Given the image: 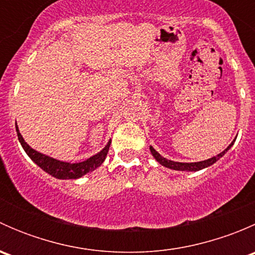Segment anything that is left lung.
<instances>
[{
    "instance_id": "1",
    "label": "left lung",
    "mask_w": 255,
    "mask_h": 255,
    "mask_svg": "<svg viewBox=\"0 0 255 255\" xmlns=\"http://www.w3.org/2000/svg\"><path fill=\"white\" fill-rule=\"evenodd\" d=\"M233 143H235V140H233V142L231 143L230 145L225 149V150L221 151V153L217 154L216 156H212V158L206 159V160L197 161V163H180V161L169 160V159L161 156L160 154H159L158 151H156L151 145L149 146V149H150V153H151V155L154 156V159H155L159 164H161L163 166H165V168L171 169V170H179V171H199V170H202V169H205V168H208V166H211L212 164H215L217 160H220V159L222 158V156L225 155L228 150H230L231 146L233 145Z\"/></svg>"
}]
</instances>
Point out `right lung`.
I'll return each mask as SVG.
<instances>
[{
    "mask_svg": "<svg viewBox=\"0 0 255 255\" xmlns=\"http://www.w3.org/2000/svg\"><path fill=\"white\" fill-rule=\"evenodd\" d=\"M16 130L18 135V140H19L20 145L24 149V151L27 153V155L39 166L40 169L48 173L49 175L56 177V179L61 180H69V179H79V177L84 176L85 174L90 173V171H94L95 169L99 168L102 163L106 159L107 153H109L110 145H111V140H109V143L105 145V148L101 151H99L95 155L90 156L89 159L84 161H80V163H68V161H61L58 159H54L51 156L45 155V154L39 153L35 149H33L32 146H29L23 139L22 134L19 133V129L17 127L16 123Z\"/></svg>",
    "mask_w": 255,
    "mask_h": 255,
    "instance_id": "obj_1",
    "label": "right lung"
}]
</instances>
